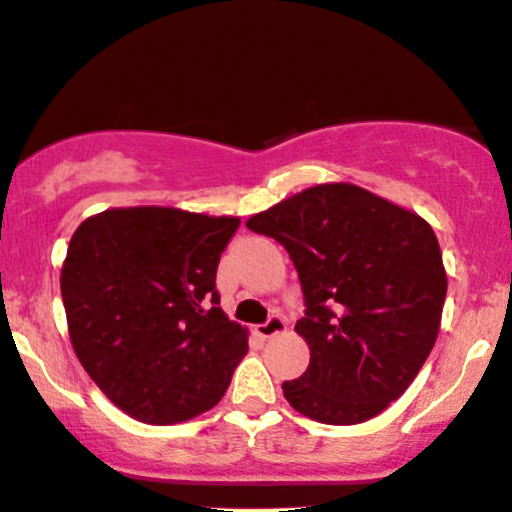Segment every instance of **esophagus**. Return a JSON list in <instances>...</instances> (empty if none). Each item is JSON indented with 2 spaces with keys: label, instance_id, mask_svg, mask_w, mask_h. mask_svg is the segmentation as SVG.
Returning <instances> with one entry per match:
<instances>
[{
  "label": "esophagus",
  "instance_id": "34e87169",
  "mask_svg": "<svg viewBox=\"0 0 512 512\" xmlns=\"http://www.w3.org/2000/svg\"><path fill=\"white\" fill-rule=\"evenodd\" d=\"M287 330V320L282 318V315H270V318L266 320V323H261L256 327V332L261 334V337H275V334H280V332H285Z\"/></svg>",
  "mask_w": 512,
  "mask_h": 512
}]
</instances>
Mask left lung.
<instances>
[{
  "instance_id": "obj_1",
  "label": "left lung",
  "mask_w": 512,
  "mask_h": 512,
  "mask_svg": "<svg viewBox=\"0 0 512 512\" xmlns=\"http://www.w3.org/2000/svg\"><path fill=\"white\" fill-rule=\"evenodd\" d=\"M287 249L311 363L285 399L325 425H358L410 387L441 325L446 270L427 220L349 182L315 185L246 220Z\"/></svg>"
}]
</instances>
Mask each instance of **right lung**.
Segmentation results:
<instances>
[{
    "label": "right lung",
    "mask_w": 512,
    "mask_h": 512,
    "mask_svg": "<svg viewBox=\"0 0 512 512\" xmlns=\"http://www.w3.org/2000/svg\"><path fill=\"white\" fill-rule=\"evenodd\" d=\"M239 218L170 206L82 220L61 268L75 356L130 418L173 425L223 399L249 332L220 308L216 270Z\"/></svg>",
    "instance_id": "right-lung-1"
}]
</instances>
